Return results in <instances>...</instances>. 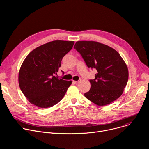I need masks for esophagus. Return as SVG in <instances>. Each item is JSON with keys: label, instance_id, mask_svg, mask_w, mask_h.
Returning a JSON list of instances; mask_svg holds the SVG:
<instances>
[{"label": "esophagus", "instance_id": "obj_1", "mask_svg": "<svg viewBox=\"0 0 149 149\" xmlns=\"http://www.w3.org/2000/svg\"><path fill=\"white\" fill-rule=\"evenodd\" d=\"M72 82H73L74 84H77V83L79 82V81H74V80H73V81H72Z\"/></svg>", "mask_w": 149, "mask_h": 149}]
</instances>
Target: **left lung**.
Returning <instances> with one entry per match:
<instances>
[{"mask_svg":"<svg viewBox=\"0 0 149 149\" xmlns=\"http://www.w3.org/2000/svg\"><path fill=\"white\" fill-rule=\"evenodd\" d=\"M74 48L88 68H95V78L90 80L91 88L84 95L97 105H108L123 94L129 78V70L119 53L95 41H77Z\"/></svg>","mask_w":149,"mask_h":149,"instance_id":"obj_1","label":"left lung"}]
</instances>
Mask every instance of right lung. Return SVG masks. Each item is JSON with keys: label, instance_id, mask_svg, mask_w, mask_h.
Returning a JSON list of instances; mask_svg holds the SVG:
<instances>
[{"label": "right lung", "instance_id": "obj_1", "mask_svg": "<svg viewBox=\"0 0 149 149\" xmlns=\"http://www.w3.org/2000/svg\"><path fill=\"white\" fill-rule=\"evenodd\" d=\"M74 41L53 40L32 51L22 63L18 76L19 87L32 104L41 109L58 103L65 95L71 81L55 75L63 58Z\"/></svg>", "mask_w": 149, "mask_h": 149}]
</instances>
